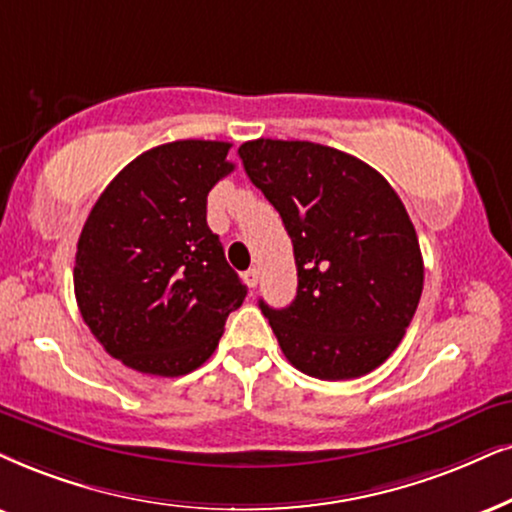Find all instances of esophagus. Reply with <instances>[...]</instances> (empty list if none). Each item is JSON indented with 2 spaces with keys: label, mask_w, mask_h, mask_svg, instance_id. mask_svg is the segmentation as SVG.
<instances>
[{
  "label": "esophagus",
  "mask_w": 512,
  "mask_h": 512,
  "mask_svg": "<svg viewBox=\"0 0 512 512\" xmlns=\"http://www.w3.org/2000/svg\"><path fill=\"white\" fill-rule=\"evenodd\" d=\"M243 281L248 283L250 288H257V283H260V271H257L255 267L248 269V271H245V274H243Z\"/></svg>",
  "instance_id": "obj_1"
}]
</instances>
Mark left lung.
<instances>
[{"label":"left lung","instance_id":"left-lung-1","mask_svg":"<svg viewBox=\"0 0 512 512\" xmlns=\"http://www.w3.org/2000/svg\"><path fill=\"white\" fill-rule=\"evenodd\" d=\"M238 155L293 241L295 300L283 309L260 300L286 359L321 380L371 373L397 349L423 293L404 203L383 174L338 148L255 139Z\"/></svg>","mask_w":512,"mask_h":512}]
</instances>
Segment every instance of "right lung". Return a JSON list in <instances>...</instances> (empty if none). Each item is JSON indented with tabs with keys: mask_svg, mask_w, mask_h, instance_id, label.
I'll return each instance as SVG.
<instances>
[{
	"mask_svg": "<svg viewBox=\"0 0 512 512\" xmlns=\"http://www.w3.org/2000/svg\"><path fill=\"white\" fill-rule=\"evenodd\" d=\"M229 148L184 139L141 153L82 226L77 307L103 349L134 371H196L248 295L208 226V193L236 167Z\"/></svg>",
	"mask_w": 512,
	"mask_h": 512,
	"instance_id": "1",
	"label": "right lung"
}]
</instances>
